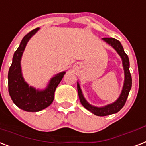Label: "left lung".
Here are the masks:
<instances>
[{
    "label": "left lung",
    "instance_id": "obj_1",
    "mask_svg": "<svg viewBox=\"0 0 146 146\" xmlns=\"http://www.w3.org/2000/svg\"><path fill=\"white\" fill-rule=\"evenodd\" d=\"M103 40L106 42H107L108 44H110L112 48H114L116 52H118V54L120 55L121 59H122V64L124 70V82L121 93L119 98H118V100L114 102V103H112V104H108L106 106H102V107L92 106L90 104H88L87 100H85V98H84L79 83H77L78 94H79V100L81 102L82 105L86 110H88V111L92 112L93 114L98 116H106L119 112L122 109L123 106H124L125 103H126L127 98L128 97L129 92H130V90H131V86H132V78H131L130 69H129L130 62H129L128 56H127V54L126 53L124 52V48H123V46L121 44V42L115 38L105 37V38H103Z\"/></svg>",
    "mask_w": 146,
    "mask_h": 146
}]
</instances>
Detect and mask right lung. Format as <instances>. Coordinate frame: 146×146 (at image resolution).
Here are the masks:
<instances>
[{
    "label": "right lung",
    "mask_w": 146,
    "mask_h": 146,
    "mask_svg": "<svg viewBox=\"0 0 146 146\" xmlns=\"http://www.w3.org/2000/svg\"><path fill=\"white\" fill-rule=\"evenodd\" d=\"M39 29L35 28L24 36L14 53L13 62L8 72L9 96L18 107L26 112H39L48 107L53 102L55 89L65 74V72H61L52 77L47 88L42 91L29 86L24 80L21 70V58L28 40Z\"/></svg>",
    "instance_id": "1"
}]
</instances>
